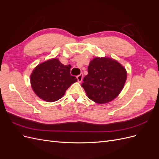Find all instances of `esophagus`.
Here are the masks:
<instances>
[{
  "mask_svg": "<svg viewBox=\"0 0 159 159\" xmlns=\"http://www.w3.org/2000/svg\"><path fill=\"white\" fill-rule=\"evenodd\" d=\"M77 80H78V82H81V81L83 80V74H80L77 76Z\"/></svg>",
  "mask_w": 159,
  "mask_h": 159,
  "instance_id": "obj_1",
  "label": "esophagus"
}]
</instances>
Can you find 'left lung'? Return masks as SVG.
Masks as SVG:
<instances>
[{"mask_svg": "<svg viewBox=\"0 0 159 159\" xmlns=\"http://www.w3.org/2000/svg\"><path fill=\"white\" fill-rule=\"evenodd\" d=\"M88 74L81 86L88 97L98 104L111 102L121 92L126 82L127 70L109 57H95L88 66Z\"/></svg>", "mask_w": 159, "mask_h": 159, "instance_id": "1", "label": "left lung"}]
</instances>
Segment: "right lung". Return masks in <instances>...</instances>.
I'll return each mask as SVG.
<instances>
[{
	"label": "right lung",
	"mask_w": 159,
	"mask_h": 159,
	"mask_svg": "<svg viewBox=\"0 0 159 159\" xmlns=\"http://www.w3.org/2000/svg\"><path fill=\"white\" fill-rule=\"evenodd\" d=\"M30 84L35 94L47 102H54L64 95L75 77L70 75V66H64L57 57L38 64L30 75Z\"/></svg>",
	"instance_id": "obj_1"
}]
</instances>
